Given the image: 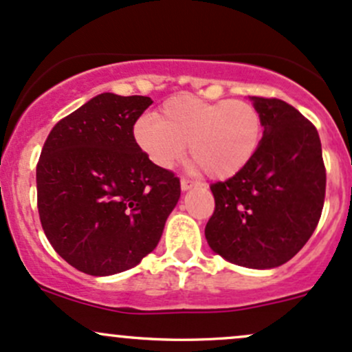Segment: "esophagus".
<instances>
[{
	"label": "esophagus",
	"instance_id": "esophagus-1",
	"mask_svg": "<svg viewBox=\"0 0 352 352\" xmlns=\"http://www.w3.org/2000/svg\"><path fill=\"white\" fill-rule=\"evenodd\" d=\"M195 182H192V180H188V179H182L180 180V188H182V190L185 192V190H188V188H192V187H195Z\"/></svg>",
	"mask_w": 352,
	"mask_h": 352
}]
</instances>
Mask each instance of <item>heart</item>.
<instances>
[{"instance_id": "1", "label": "heart", "mask_w": 352, "mask_h": 352, "mask_svg": "<svg viewBox=\"0 0 352 352\" xmlns=\"http://www.w3.org/2000/svg\"><path fill=\"white\" fill-rule=\"evenodd\" d=\"M262 117L244 100L207 102L194 95L168 98L157 118L142 117L133 138L142 152L162 168L172 167L185 153L207 177L226 180L242 172L262 142Z\"/></svg>"}]
</instances>
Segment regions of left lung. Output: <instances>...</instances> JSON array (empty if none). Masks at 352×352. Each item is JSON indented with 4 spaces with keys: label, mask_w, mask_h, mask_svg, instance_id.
<instances>
[{
    "label": "left lung",
    "mask_w": 352,
    "mask_h": 352,
    "mask_svg": "<svg viewBox=\"0 0 352 352\" xmlns=\"http://www.w3.org/2000/svg\"><path fill=\"white\" fill-rule=\"evenodd\" d=\"M264 133L249 165L210 185L215 210L206 226L210 249L249 269L279 267L306 245L326 195L316 126L279 98L250 96Z\"/></svg>",
    "instance_id": "8db88e82"
}]
</instances>
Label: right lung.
I'll return each mask as SVG.
<instances>
[{"mask_svg":"<svg viewBox=\"0 0 352 352\" xmlns=\"http://www.w3.org/2000/svg\"><path fill=\"white\" fill-rule=\"evenodd\" d=\"M148 96L96 95L56 123L36 165L38 212L53 249L90 276L140 264L155 249L180 180L137 145Z\"/></svg>","mask_w":352,"mask_h":352,"instance_id":"1","label":"right lung"}]
</instances>
